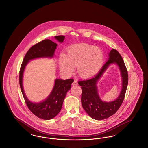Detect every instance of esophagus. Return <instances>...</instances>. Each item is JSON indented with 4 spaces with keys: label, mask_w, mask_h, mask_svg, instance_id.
Masks as SVG:
<instances>
[{
    "label": "esophagus",
    "mask_w": 148,
    "mask_h": 148,
    "mask_svg": "<svg viewBox=\"0 0 148 148\" xmlns=\"http://www.w3.org/2000/svg\"><path fill=\"white\" fill-rule=\"evenodd\" d=\"M72 85H78V83H77V80H75L73 82V83H72Z\"/></svg>",
    "instance_id": "34e87169"
}]
</instances>
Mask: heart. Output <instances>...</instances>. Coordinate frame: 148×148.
I'll list each match as a JSON object with an SVG mask.
<instances>
[{
    "label": "heart",
    "instance_id": "heart-1",
    "mask_svg": "<svg viewBox=\"0 0 148 148\" xmlns=\"http://www.w3.org/2000/svg\"><path fill=\"white\" fill-rule=\"evenodd\" d=\"M103 61L102 51L87 44L71 46L67 50L66 54H62L59 58V66L64 73L71 74L77 65L78 74L84 78L95 75L101 69Z\"/></svg>",
    "mask_w": 148,
    "mask_h": 148
}]
</instances>
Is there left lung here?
I'll use <instances>...</instances> for the list:
<instances>
[{"mask_svg":"<svg viewBox=\"0 0 148 148\" xmlns=\"http://www.w3.org/2000/svg\"><path fill=\"white\" fill-rule=\"evenodd\" d=\"M109 58L98 73L91 79L78 82L82 90L81 101L85 111L92 119L103 120L108 118L119 109L125 97L128 84V73L124 60L116 50H111ZM112 63L116 64L120 68L122 79V89L119 97L115 101L106 102L98 95L97 83L107 68Z\"/></svg>","mask_w":148,"mask_h":148,"instance_id":"left-lung-1","label":"left lung"}]
</instances>
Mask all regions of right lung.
I'll list each match as a JSON object with an SVG mask.
<instances>
[{
	"label": "right lung",
	"instance_id": "right-lung-1",
	"mask_svg": "<svg viewBox=\"0 0 148 148\" xmlns=\"http://www.w3.org/2000/svg\"><path fill=\"white\" fill-rule=\"evenodd\" d=\"M59 42H63V35L56 36ZM57 44L49 39H45L32 47L24 56L19 72V84L25 103L31 112L39 118L44 120L53 119L60 112L64 99L71 88L73 79L67 80L56 79L54 85L49 95L40 103H33L26 97L23 86V77L26 65L31 60L40 58H52L54 56Z\"/></svg>",
	"mask_w": 148,
	"mask_h": 148
}]
</instances>
